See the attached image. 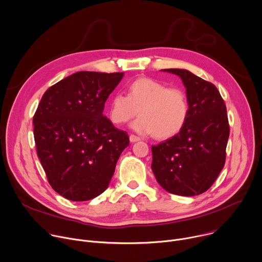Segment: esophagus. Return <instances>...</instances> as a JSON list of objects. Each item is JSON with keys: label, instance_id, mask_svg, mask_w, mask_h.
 <instances>
[{"label": "esophagus", "instance_id": "34e87169", "mask_svg": "<svg viewBox=\"0 0 262 262\" xmlns=\"http://www.w3.org/2000/svg\"><path fill=\"white\" fill-rule=\"evenodd\" d=\"M129 139H130L131 142H136V141H139V140H140V138H139L138 136H135V135H133V134H131V135L129 136Z\"/></svg>", "mask_w": 262, "mask_h": 262}]
</instances>
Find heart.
Here are the masks:
<instances>
[{"label": "heart", "instance_id": "obj_1", "mask_svg": "<svg viewBox=\"0 0 262 262\" xmlns=\"http://www.w3.org/2000/svg\"><path fill=\"white\" fill-rule=\"evenodd\" d=\"M127 96L116 94L111 102L110 117L113 123L123 125L139 118L131 125L142 135H152L158 139L176 136L185 127L190 103L186 92L180 88H169L157 79L140 77L127 88Z\"/></svg>", "mask_w": 262, "mask_h": 262}]
</instances>
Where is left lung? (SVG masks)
I'll return each mask as SVG.
<instances>
[{"instance_id": "left-lung-1", "label": "left lung", "mask_w": 262, "mask_h": 262, "mask_svg": "<svg viewBox=\"0 0 262 262\" xmlns=\"http://www.w3.org/2000/svg\"><path fill=\"white\" fill-rule=\"evenodd\" d=\"M181 77L190 103L185 127L151 146V170L167 192L195 196L214 184L225 164L229 124L218 89L186 69H163Z\"/></svg>"}]
</instances>
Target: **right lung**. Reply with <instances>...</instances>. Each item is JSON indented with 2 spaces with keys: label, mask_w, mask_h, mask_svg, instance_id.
Wrapping results in <instances>:
<instances>
[{
  "label": "right lung",
  "mask_w": 262,
  "mask_h": 262,
  "mask_svg": "<svg viewBox=\"0 0 262 262\" xmlns=\"http://www.w3.org/2000/svg\"><path fill=\"white\" fill-rule=\"evenodd\" d=\"M124 72H76L42 96L33 118L37 155L57 193L85 201L105 191L128 134L103 115Z\"/></svg>",
  "instance_id": "1"
}]
</instances>
